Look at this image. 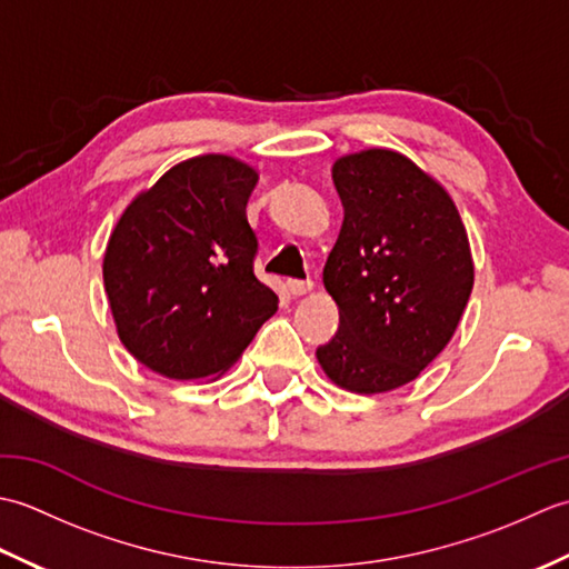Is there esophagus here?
<instances>
[{"label": "esophagus", "instance_id": "34e87169", "mask_svg": "<svg viewBox=\"0 0 569 569\" xmlns=\"http://www.w3.org/2000/svg\"><path fill=\"white\" fill-rule=\"evenodd\" d=\"M286 288L291 296H306L312 291V281H298V278H291V281L286 283Z\"/></svg>", "mask_w": 569, "mask_h": 569}]
</instances>
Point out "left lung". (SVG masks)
Segmentation results:
<instances>
[{
    "label": "left lung",
    "mask_w": 569,
    "mask_h": 569,
    "mask_svg": "<svg viewBox=\"0 0 569 569\" xmlns=\"http://www.w3.org/2000/svg\"><path fill=\"white\" fill-rule=\"evenodd\" d=\"M332 180L345 220L322 283L340 308V330L316 357L345 391L401 389L452 340L467 308V229L450 192L398 151L340 156Z\"/></svg>",
    "instance_id": "8db88e82"
}]
</instances>
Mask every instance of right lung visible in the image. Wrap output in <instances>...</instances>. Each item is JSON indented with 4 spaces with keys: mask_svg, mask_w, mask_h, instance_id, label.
Wrapping results in <instances>:
<instances>
[{
    "mask_svg": "<svg viewBox=\"0 0 569 569\" xmlns=\"http://www.w3.org/2000/svg\"><path fill=\"white\" fill-rule=\"evenodd\" d=\"M257 168L227 153L176 163L127 204L102 278L127 352L176 381L222 373L278 310L253 276Z\"/></svg>",
    "mask_w": 569,
    "mask_h": 569,
    "instance_id": "add662e5",
    "label": "right lung"
}]
</instances>
